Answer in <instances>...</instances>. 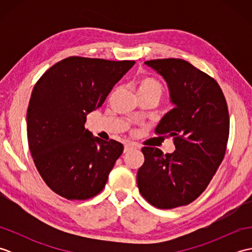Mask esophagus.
I'll return each instance as SVG.
<instances>
[{
  "label": "esophagus",
  "mask_w": 252,
  "mask_h": 252,
  "mask_svg": "<svg viewBox=\"0 0 252 252\" xmlns=\"http://www.w3.org/2000/svg\"><path fill=\"white\" fill-rule=\"evenodd\" d=\"M135 149H136L135 145L127 143V144H126V145H125V149H123V152H125L126 154H127V153H130L132 151H135Z\"/></svg>",
  "instance_id": "obj_1"
}]
</instances>
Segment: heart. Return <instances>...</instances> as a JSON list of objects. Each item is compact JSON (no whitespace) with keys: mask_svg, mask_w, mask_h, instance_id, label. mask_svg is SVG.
Here are the masks:
<instances>
[{"mask_svg":"<svg viewBox=\"0 0 252 252\" xmlns=\"http://www.w3.org/2000/svg\"><path fill=\"white\" fill-rule=\"evenodd\" d=\"M135 91L137 96H155L159 99L163 94V87L157 79L145 76L137 80L135 83Z\"/></svg>","mask_w":252,"mask_h":252,"instance_id":"obj_1","label":"heart"}]
</instances>
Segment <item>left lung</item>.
<instances>
[{
    "label": "left lung",
    "mask_w": 252,
    "mask_h": 252,
    "mask_svg": "<svg viewBox=\"0 0 252 252\" xmlns=\"http://www.w3.org/2000/svg\"><path fill=\"white\" fill-rule=\"evenodd\" d=\"M165 80L175 107L155 132L173 137L175 151L143 147L137 171L142 196L159 209L186 206L207 189L226 152L229 116L224 94L215 79L179 58L145 62Z\"/></svg>",
    "instance_id": "obj_1"
}]
</instances>
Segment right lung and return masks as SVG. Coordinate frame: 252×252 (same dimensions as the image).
<instances>
[{"label": "right lung", "instance_id": "right-lung-1", "mask_svg": "<svg viewBox=\"0 0 252 252\" xmlns=\"http://www.w3.org/2000/svg\"><path fill=\"white\" fill-rule=\"evenodd\" d=\"M134 63L71 56L37 80L27 110L28 145L42 179L57 195L85 200L103 190L123 145L93 136L84 123Z\"/></svg>", "mask_w": 252, "mask_h": 252}]
</instances>
